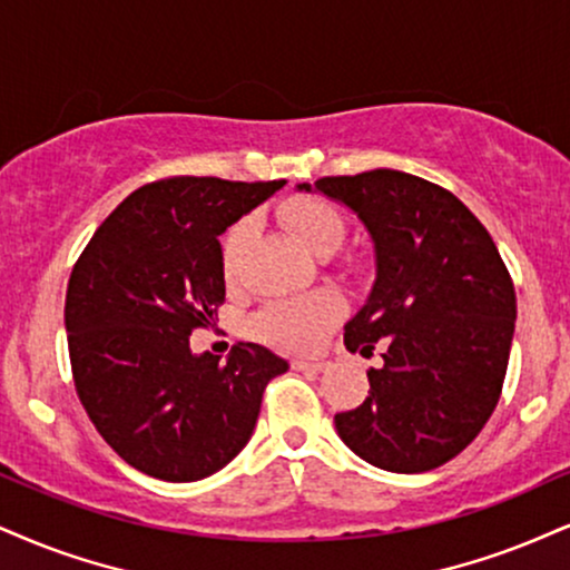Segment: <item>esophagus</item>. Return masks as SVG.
Masks as SVG:
<instances>
[{"label": "esophagus", "instance_id": "obj_1", "mask_svg": "<svg viewBox=\"0 0 570 570\" xmlns=\"http://www.w3.org/2000/svg\"><path fill=\"white\" fill-rule=\"evenodd\" d=\"M293 370H301V372H325L327 370V362H322V360H293Z\"/></svg>", "mask_w": 570, "mask_h": 570}]
</instances>
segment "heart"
Masks as SVG:
<instances>
[{"instance_id": "b5f03b06", "label": "heart", "mask_w": 570, "mask_h": 570, "mask_svg": "<svg viewBox=\"0 0 570 570\" xmlns=\"http://www.w3.org/2000/svg\"><path fill=\"white\" fill-rule=\"evenodd\" d=\"M283 222L287 229L306 245L308 250H333L343 237V219L330 203L320 198L291 200L283 208ZM250 237V224H232L222 240V269L232 279L240 269V256ZM341 298L333 291H314L306 296L277 298L266 304L253 317V333L272 346L308 351L322 341V335L341 317Z\"/></svg>"}]
</instances>
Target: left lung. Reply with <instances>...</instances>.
<instances>
[{
  "label": "left lung",
  "instance_id": "1",
  "mask_svg": "<svg viewBox=\"0 0 570 570\" xmlns=\"http://www.w3.org/2000/svg\"><path fill=\"white\" fill-rule=\"evenodd\" d=\"M298 189L354 210L375 250V283L343 343L372 354L383 341V367L335 431L391 473L444 465L487 425L508 372L515 287L500 250L465 203L412 174L375 168Z\"/></svg>",
  "mask_w": 570,
  "mask_h": 570
}]
</instances>
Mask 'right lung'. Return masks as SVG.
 Segmentation results:
<instances>
[{
	"mask_svg": "<svg viewBox=\"0 0 570 570\" xmlns=\"http://www.w3.org/2000/svg\"><path fill=\"white\" fill-rule=\"evenodd\" d=\"M285 185L171 177L135 189L100 224L68 279L73 383L108 446L160 481L187 483L240 454L266 383L287 362L237 343L227 364L189 335L224 304L219 235Z\"/></svg>",
	"mask_w": 570,
	"mask_h": 570,
	"instance_id": "1",
	"label": "right lung"
}]
</instances>
